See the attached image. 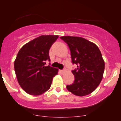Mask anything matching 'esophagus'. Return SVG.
I'll return each instance as SVG.
<instances>
[{
  "label": "esophagus",
  "instance_id": "obj_1",
  "mask_svg": "<svg viewBox=\"0 0 121 121\" xmlns=\"http://www.w3.org/2000/svg\"><path fill=\"white\" fill-rule=\"evenodd\" d=\"M60 72H61L62 73H64V72H65V69H62V70H60Z\"/></svg>",
  "mask_w": 121,
  "mask_h": 121
}]
</instances>
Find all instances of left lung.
Wrapping results in <instances>:
<instances>
[{
  "instance_id": "obj_1",
  "label": "left lung",
  "mask_w": 121,
  "mask_h": 121,
  "mask_svg": "<svg viewBox=\"0 0 121 121\" xmlns=\"http://www.w3.org/2000/svg\"><path fill=\"white\" fill-rule=\"evenodd\" d=\"M60 39L68 45L72 62L77 65L72 70L74 82L66 85L73 94L84 96L93 92L103 77L105 62L98 47L82 37L62 36Z\"/></svg>"
}]
</instances>
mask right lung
<instances>
[{
	"instance_id": "1",
	"label": "right lung",
	"mask_w": 121,
	"mask_h": 121,
	"mask_svg": "<svg viewBox=\"0 0 121 121\" xmlns=\"http://www.w3.org/2000/svg\"><path fill=\"white\" fill-rule=\"evenodd\" d=\"M59 36L42 35L22 47L14 62L18 82L26 93L33 95L42 94L51 87L58 69L49 65V49Z\"/></svg>"
}]
</instances>
